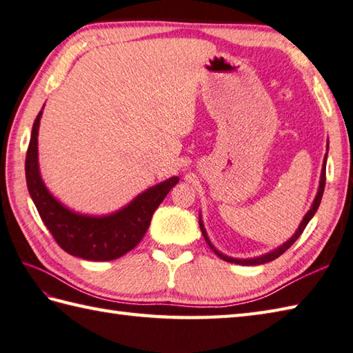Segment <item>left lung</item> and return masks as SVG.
Listing matches in <instances>:
<instances>
[{
  "instance_id": "left-lung-1",
  "label": "left lung",
  "mask_w": 353,
  "mask_h": 353,
  "mask_svg": "<svg viewBox=\"0 0 353 353\" xmlns=\"http://www.w3.org/2000/svg\"><path fill=\"white\" fill-rule=\"evenodd\" d=\"M326 156H327V153H326ZM326 156H325V162H323V170H321V179H320V186H319L317 197H316V200H314L312 208L310 209L308 214L305 215V219H303V221L301 223V226H299V229H297V232L294 234V236H292V238L290 239V241L285 243V244H283L282 247H279V249H277V250H274V252H272V253L264 254V256L253 258V259H234V258L224 256V254H221L220 252H216V250L214 249V245H212L211 243H209V239H208V235H206L205 228H203V223H201V220H200L199 223H200L201 234H203V236H205V239H206V243L209 244V247H211V249H212L216 254H219V256H220L223 261H228V262H232V264H239V265H259V264H265V262H270V261H273V259H276V258H279L281 254L287 252V250L290 249V247L297 241V238L303 234L306 224L310 223V220L312 219L314 214H316V211H317L319 206H320V201H321V197H323V191H325V185H326Z\"/></svg>"
}]
</instances>
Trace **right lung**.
Wrapping results in <instances>:
<instances>
[{
  "label": "right lung",
  "mask_w": 353,
  "mask_h": 353,
  "mask_svg": "<svg viewBox=\"0 0 353 353\" xmlns=\"http://www.w3.org/2000/svg\"><path fill=\"white\" fill-rule=\"evenodd\" d=\"M37 114L26 156V181L37 212L56 243L66 253L89 261H112L138 245L145 235L154 211L179 182L171 177L134 199L123 211L109 216L77 215L63 208L42 183L37 168Z\"/></svg>",
  "instance_id": "1"
}]
</instances>
